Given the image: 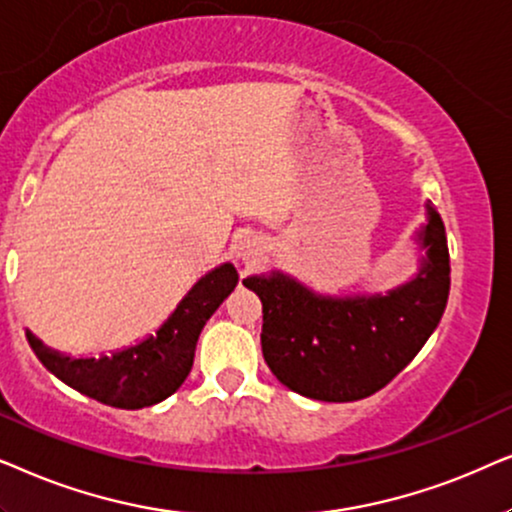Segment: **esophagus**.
<instances>
[{"instance_id":"esophagus-1","label":"esophagus","mask_w":512,"mask_h":512,"mask_svg":"<svg viewBox=\"0 0 512 512\" xmlns=\"http://www.w3.org/2000/svg\"><path fill=\"white\" fill-rule=\"evenodd\" d=\"M262 243L260 241H257V238H243V241L241 243H238V248H236V255L238 257H241V260L243 262H255L257 260V257H260L262 255Z\"/></svg>"}]
</instances>
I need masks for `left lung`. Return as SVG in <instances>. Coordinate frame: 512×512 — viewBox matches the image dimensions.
<instances>
[{
    "mask_svg": "<svg viewBox=\"0 0 512 512\" xmlns=\"http://www.w3.org/2000/svg\"><path fill=\"white\" fill-rule=\"evenodd\" d=\"M426 215L419 274L386 295H318L281 271L245 278L262 299V353L281 384L313 400L351 403L412 363L449 297L445 224L431 201Z\"/></svg>",
    "mask_w": 512,
    "mask_h": 512,
    "instance_id": "left-lung-1",
    "label": "left lung"
}]
</instances>
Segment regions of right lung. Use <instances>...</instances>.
Wrapping results in <instances>:
<instances>
[{"label":"right lung","mask_w":512,"mask_h":512,"mask_svg":"<svg viewBox=\"0 0 512 512\" xmlns=\"http://www.w3.org/2000/svg\"><path fill=\"white\" fill-rule=\"evenodd\" d=\"M234 264L208 271L177 304L156 335L102 358H72L44 346L27 330V342L42 365L74 391L119 410H140L166 400L187 379L206 320L236 288Z\"/></svg>","instance_id":"1"}]
</instances>
